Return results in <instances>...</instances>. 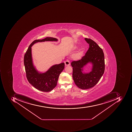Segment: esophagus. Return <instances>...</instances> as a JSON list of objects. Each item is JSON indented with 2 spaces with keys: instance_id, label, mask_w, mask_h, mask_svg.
<instances>
[{
  "instance_id": "1",
  "label": "esophagus",
  "mask_w": 132,
  "mask_h": 132,
  "mask_svg": "<svg viewBox=\"0 0 132 132\" xmlns=\"http://www.w3.org/2000/svg\"><path fill=\"white\" fill-rule=\"evenodd\" d=\"M65 65L69 66L70 65V63L69 61L67 60L65 62Z\"/></svg>"
}]
</instances>
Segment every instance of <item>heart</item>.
<instances>
[{"mask_svg":"<svg viewBox=\"0 0 132 132\" xmlns=\"http://www.w3.org/2000/svg\"><path fill=\"white\" fill-rule=\"evenodd\" d=\"M77 48V47L76 46H75L72 48L73 50L76 49ZM83 55V51H79L76 54L73 55L72 56V57L75 60H80L82 58Z\"/></svg>","mask_w":132,"mask_h":132,"instance_id":"b5f03b06","label":"heart"}]
</instances>
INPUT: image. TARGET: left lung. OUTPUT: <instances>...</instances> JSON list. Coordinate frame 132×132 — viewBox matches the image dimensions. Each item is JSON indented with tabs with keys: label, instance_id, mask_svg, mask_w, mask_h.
Here are the masks:
<instances>
[{
	"label": "left lung",
	"instance_id": "left-lung-1",
	"mask_svg": "<svg viewBox=\"0 0 132 132\" xmlns=\"http://www.w3.org/2000/svg\"><path fill=\"white\" fill-rule=\"evenodd\" d=\"M85 40L89 48L81 60L72 61V78L76 85L80 89H88L95 86L102 77L105 71L104 55L101 47L90 38ZM88 63L92 64V71L82 72L83 67Z\"/></svg>",
	"mask_w": 132,
	"mask_h": 132
}]
</instances>
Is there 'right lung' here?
Masks as SVG:
<instances>
[{
    "instance_id": "right-lung-1",
    "label": "right lung",
    "mask_w": 132,
    "mask_h": 132,
    "mask_svg": "<svg viewBox=\"0 0 132 132\" xmlns=\"http://www.w3.org/2000/svg\"><path fill=\"white\" fill-rule=\"evenodd\" d=\"M57 40L56 38L52 37L35 40L30 45L24 55V63L27 79L32 86L41 91L48 92L55 88L59 75L64 69L65 63H62L54 65L46 72L40 73L36 70L33 65L31 47L37 42Z\"/></svg>"
}]
</instances>
